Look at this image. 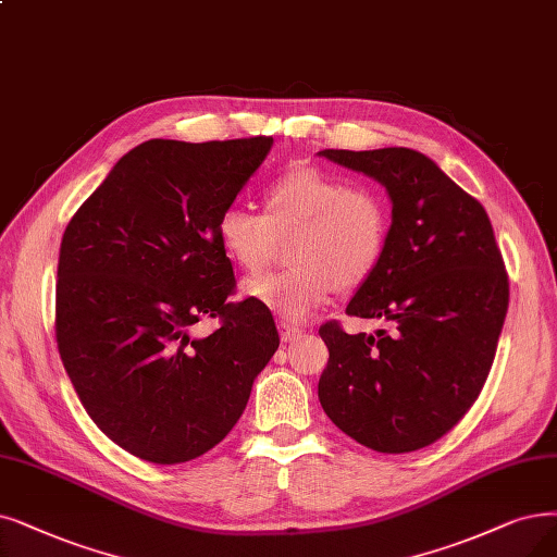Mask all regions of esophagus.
Returning a JSON list of instances; mask_svg holds the SVG:
<instances>
[{
    "label": "esophagus",
    "mask_w": 557,
    "mask_h": 557,
    "mask_svg": "<svg viewBox=\"0 0 557 557\" xmlns=\"http://www.w3.org/2000/svg\"><path fill=\"white\" fill-rule=\"evenodd\" d=\"M278 333H281V341L290 343V341L299 338L304 331H301V326H295V324H290V322H281V324H278Z\"/></svg>",
    "instance_id": "1"
}]
</instances>
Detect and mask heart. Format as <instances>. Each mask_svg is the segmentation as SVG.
I'll list each match as a JSON object with an SVG mask.
<instances>
[{"label": "heart", "mask_w": 557, "mask_h": 557, "mask_svg": "<svg viewBox=\"0 0 557 557\" xmlns=\"http://www.w3.org/2000/svg\"><path fill=\"white\" fill-rule=\"evenodd\" d=\"M391 233L386 196L349 185L318 166L285 171L264 189V212L231 203L216 219V239L239 270L258 274L278 242L293 239L287 272L244 283L256 304L283 322H304L336 287L363 285L382 262Z\"/></svg>", "instance_id": "obj_1"}]
</instances>
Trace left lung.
Masks as SVG:
<instances>
[{"mask_svg":"<svg viewBox=\"0 0 557 557\" xmlns=\"http://www.w3.org/2000/svg\"><path fill=\"white\" fill-rule=\"evenodd\" d=\"M320 154L380 181L393 201L382 262L347 306V315L388 329L349 336L336 320L320 326L329 347L320 405L361 446L413 453L475 405L509 304L505 262L480 201L422 152Z\"/></svg>","mask_w":557,"mask_h":557,"instance_id":"left-lung-1","label":"left lung"}]
</instances>
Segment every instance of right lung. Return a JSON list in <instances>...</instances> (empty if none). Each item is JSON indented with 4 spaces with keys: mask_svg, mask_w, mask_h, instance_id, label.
I'll list each match as a JSON object with an SVG mask.
<instances>
[{
    "mask_svg": "<svg viewBox=\"0 0 557 557\" xmlns=\"http://www.w3.org/2000/svg\"><path fill=\"white\" fill-rule=\"evenodd\" d=\"M272 137L150 139L109 171L65 226L54 331L96 425L129 455L183 463L212 450L278 349L270 308L235 295L216 219ZM220 320L206 339L201 319Z\"/></svg>",
    "mask_w": 557,
    "mask_h": 557,
    "instance_id": "1",
    "label": "right lung"
}]
</instances>
